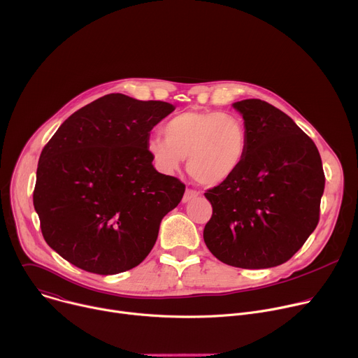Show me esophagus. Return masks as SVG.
<instances>
[{
	"instance_id": "34e87169",
	"label": "esophagus",
	"mask_w": 358,
	"mask_h": 358,
	"mask_svg": "<svg viewBox=\"0 0 358 358\" xmlns=\"http://www.w3.org/2000/svg\"><path fill=\"white\" fill-rule=\"evenodd\" d=\"M196 196H198V192H196L195 189H187L185 194H184V196H182V202H184V203H185V202H189V201L195 199Z\"/></svg>"
}]
</instances>
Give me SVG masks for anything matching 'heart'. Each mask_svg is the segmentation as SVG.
<instances>
[{
	"label": "heart",
	"mask_w": 358,
	"mask_h": 358,
	"mask_svg": "<svg viewBox=\"0 0 358 358\" xmlns=\"http://www.w3.org/2000/svg\"><path fill=\"white\" fill-rule=\"evenodd\" d=\"M164 139L148 141V153L163 173H174L188 157L189 176L202 185L233 177L246 160L248 131L241 117L219 110H187L164 124Z\"/></svg>",
	"instance_id": "1"
}]
</instances>
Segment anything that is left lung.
<instances>
[{
	"label": "left lung",
	"mask_w": 358,
	"mask_h": 358,
	"mask_svg": "<svg viewBox=\"0 0 358 358\" xmlns=\"http://www.w3.org/2000/svg\"><path fill=\"white\" fill-rule=\"evenodd\" d=\"M233 108L249 138L242 167L208 189L212 216L203 229L209 252L239 268H270L288 262L319 222L324 173L313 141L292 119L262 99Z\"/></svg>",
	"instance_id": "obj_1"
}]
</instances>
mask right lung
<instances>
[{
	"label": "right lung",
	"instance_id": "1",
	"mask_svg": "<svg viewBox=\"0 0 358 358\" xmlns=\"http://www.w3.org/2000/svg\"><path fill=\"white\" fill-rule=\"evenodd\" d=\"M174 109L108 94L69 116L43 148L34 206L46 243L64 260L110 275L148 257L185 191L148 153L150 131Z\"/></svg>",
	"mask_w": 358,
	"mask_h": 358
}]
</instances>
